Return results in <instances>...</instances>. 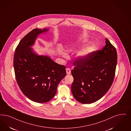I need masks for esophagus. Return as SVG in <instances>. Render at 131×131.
Here are the masks:
<instances>
[{
  "label": "esophagus",
  "instance_id": "obj_1",
  "mask_svg": "<svg viewBox=\"0 0 131 131\" xmlns=\"http://www.w3.org/2000/svg\"><path fill=\"white\" fill-rule=\"evenodd\" d=\"M66 73H67V74H70L71 73V70H70V69H69V68H66Z\"/></svg>",
  "mask_w": 131,
  "mask_h": 131
}]
</instances>
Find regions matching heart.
Instances as JSON below:
<instances>
[{
	"mask_svg": "<svg viewBox=\"0 0 131 131\" xmlns=\"http://www.w3.org/2000/svg\"><path fill=\"white\" fill-rule=\"evenodd\" d=\"M85 41L83 42H85ZM74 49V46H70L67 48V50L69 51H73ZM97 49L96 46L94 44H91L85 47L82 50H81L78 54V58L80 60H83L88 58L90 55L94 52Z\"/></svg>",
	"mask_w": 131,
	"mask_h": 131,
	"instance_id": "obj_1",
	"label": "heart"
}]
</instances>
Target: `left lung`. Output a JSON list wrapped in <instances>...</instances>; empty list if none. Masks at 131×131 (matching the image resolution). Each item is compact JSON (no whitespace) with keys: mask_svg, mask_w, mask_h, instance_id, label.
<instances>
[{"mask_svg":"<svg viewBox=\"0 0 131 131\" xmlns=\"http://www.w3.org/2000/svg\"><path fill=\"white\" fill-rule=\"evenodd\" d=\"M117 58L115 48L106 38L102 50L74 61L71 71V91L74 99L81 103L90 104L103 97L113 83Z\"/></svg>","mask_w":131,"mask_h":131,"instance_id":"8db88e82","label":"left lung"}]
</instances>
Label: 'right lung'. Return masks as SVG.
I'll use <instances>...</instances> for the list:
<instances>
[{"instance_id":"obj_1","label":"right lung","mask_w":131,"mask_h":131,"mask_svg":"<svg viewBox=\"0 0 131 131\" xmlns=\"http://www.w3.org/2000/svg\"><path fill=\"white\" fill-rule=\"evenodd\" d=\"M49 28L35 29L19 42L14 57L16 79L23 94L38 103H45L57 93L60 81L66 76L65 66L53 61L49 57L38 55L31 48L40 34Z\"/></svg>"}]
</instances>
